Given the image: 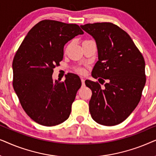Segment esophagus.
Returning <instances> with one entry per match:
<instances>
[{"instance_id": "1", "label": "esophagus", "mask_w": 156, "mask_h": 156, "mask_svg": "<svg viewBox=\"0 0 156 156\" xmlns=\"http://www.w3.org/2000/svg\"><path fill=\"white\" fill-rule=\"evenodd\" d=\"M81 81H82V86H84V79L83 78V77H81Z\"/></svg>"}]
</instances>
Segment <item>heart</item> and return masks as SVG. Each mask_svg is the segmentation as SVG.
Masks as SVG:
<instances>
[{
	"instance_id": "obj_1",
	"label": "heart",
	"mask_w": 156,
	"mask_h": 156,
	"mask_svg": "<svg viewBox=\"0 0 156 156\" xmlns=\"http://www.w3.org/2000/svg\"><path fill=\"white\" fill-rule=\"evenodd\" d=\"M77 72H80V73H81V74L84 73V70L83 69H77Z\"/></svg>"
}]
</instances>
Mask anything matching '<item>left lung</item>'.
<instances>
[{
	"instance_id": "8db88e82",
	"label": "left lung",
	"mask_w": 156,
	"mask_h": 156,
	"mask_svg": "<svg viewBox=\"0 0 156 156\" xmlns=\"http://www.w3.org/2000/svg\"><path fill=\"white\" fill-rule=\"evenodd\" d=\"M81 27L97 42L99 60L91 75L102 84L107 80L104 89L98 82L85 81L92 91L91 116L99 124H119L141 98L146 81L144 58L129 34L114 23H88Z\"/></svg>"
}]
</instances>
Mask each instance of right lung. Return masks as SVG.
<instances>
[{
    "mask_svg": "<svg viewBox=\"0 0 156 156\" xmlns=\"http://www.w3.org/2000/svg\"><path fill=\"white\" fill-rule=\"evenodd\" d=\"M84 32L76 24L53 20L37 23L15 55L12 86L25 113L45 126L58 125L69 116L82 82L74 74L53 82L54 68L62 60L64 46Z\"/></svg>",
    "mask_w": 156,
    "mask_h": 156,
    "instance_id": "1",
    "label": "right lung"
}]
</instances>
